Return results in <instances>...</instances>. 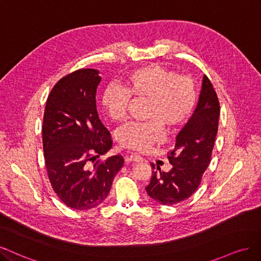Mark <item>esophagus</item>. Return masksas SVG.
<instances>
[{"mask_svg":"<svg viewBox=\"0 0 261 261\" xmlns=\"http://www.w3.org/2000/svg\"><path fill=\"white\" fill-rule=\"evenodd\" d=\"M125 161H127V162H134V163H141V162H143V158L141 156L131 154L130 156L125 157Z\"/></svg>","mask_w":261,"mask_h":261,"instance_id":"esophagus-1","label":"esophagus"}]
</instances>
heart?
<instances>
[{"instance_id": "obj_1", "label": "heart", "mask_w": 261, "mask_h": 261, "mask_svg": "<svg viewBox=\"0 0 261 261\" xmlns=\"http://www.w3.org/2000/svg\"><path fill=\"white\" fill-rule=\"evenodd\" d=\"M130 96L147 100L145 118L149 120L128 124L119 132L118 141L124 148L142 152L162 139L164 128L175 132L188 122L197 92L189 75L152 64L128 73L121 88L109 87L104 91L100 104L109 119L121 122L125 118Z\"/></svg>"}]
</instances>
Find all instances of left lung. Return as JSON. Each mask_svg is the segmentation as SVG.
<instances>
[{
  "label": "left lung",
  "instance_id": "1",
  "mask_svg": "<svg viewBox=\"0 0 261 261\" xmlns=\"http://www.w3.org/2000/svg\"><path fill=\"white\" fill-rule=\"evenodd\" d=\"M219 115L217 93L204 75L195 112L176 136L174 148L168 153L172 168L168 172L153 171L145 188L149 197L169 206L189 198L198 189L212 158ZM150 166L155 169L154 164Z\"/></svg>",
  "mask_w": 261,
  "mask_h": 261
}]
</instances>
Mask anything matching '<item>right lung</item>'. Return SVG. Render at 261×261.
Listing matches in <instances>:
<instances>
[{
  "instance_id": "right-lung-1",
  "label": "right lung",
  "mask_w": 261,
  "mask_h": 261,
  "mask_svg": "<svg viewBox=\"0 0 261 261\" xmlns=\"http://www.w3.org/2000/svg\"><path fill=\"white\" fill-rule=\"evenodd\" d=\"M98 73L88 68L63 77L44 109L42 140L48 179L63 203L77 210L102 204L123 166L121 155L91 166L113 146L96 111V89L102 79Z\"/></svg>"
}]
</instances>
